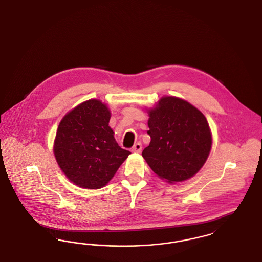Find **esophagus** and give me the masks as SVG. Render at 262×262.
Segmentation results:
<instances>
[{
    "label": "esophagus",
    "instance_id": "esophagus-1",
    "mask_svg": "<svg viewBox=\"0 0 262 262\" xmlns=\"http://www.w3.org/2000/svg\"><path fill=\"white\" fill-rule=\"evenodd\" d=\"M142 149V145H141V143L140 142H137L136 143L135 145H134V147L132 148V151L133 152H136V153H139L140 151Z\"/></svg>",
    "mask_w": 262,
    "mask_h": 262
}]
</instances>
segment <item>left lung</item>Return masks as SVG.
<instances>
[{"instance_id":"1","label":"left lung","mask_w":262,"mask_h":262,"mask_svg":"<svg viewBox=\"0 0 262 262\" xmlns=\"http://www.w3.org/2000/svg\"><path fill=\"white\" fill-rule=\"evenodd\" d=\"M150 144L142 156L152 171L168 183L183 182L196 174L211 149L206 118L177 97H163L149 111Z\"/></svg>"}]
</instances>
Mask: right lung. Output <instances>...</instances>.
<instances>
[{
	"instance_id": "obj_1",
	"label": "right lung",
	"mask_w": 262,
	"mask_h": 262,
	"mask_svg": "<svg viewBox=\"0 0 262 262\" xmlns=\"http://www.w3.org/2000/svg\"><path fill=\"white\" fill-rule=\"evenodd\" d=\"M110 118L106 105L91 99L68 113L59 125L55 157L68 179L78 187H104L130 154L114 138Z\"/></svg>"
}]
</instances>
